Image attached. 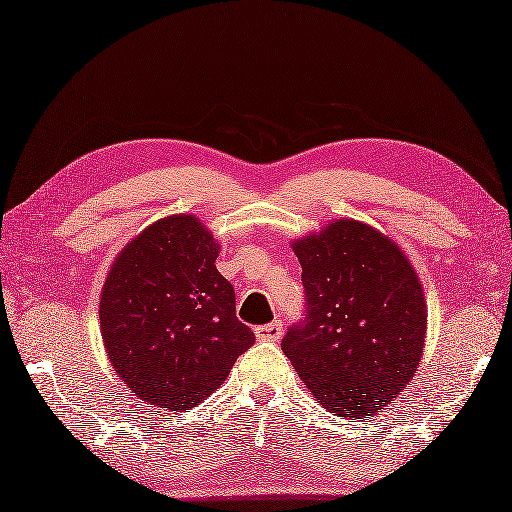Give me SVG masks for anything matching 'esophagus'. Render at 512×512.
<instances>
[{
    "label": "esophagus",
    "instance_id": "1",
    "mask_svg": "<svg viewBox=\"0 0 512 512\" xmlns=\"http://www.w3.org/2000/svg\"><path fill=\"white\" fill-rule=\"evenodd\" d=\"M255 333H257V339H261V342H279V339L283 337V324L281 322H270V324L259 326Z\"/></svg>",
    "mask_w": 512,
    "mask_h": 512
}]
</instances>
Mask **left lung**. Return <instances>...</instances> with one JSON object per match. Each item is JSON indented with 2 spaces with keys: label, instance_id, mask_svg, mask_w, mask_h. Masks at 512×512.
<instances>
[{
  "label": "left lung",
  "instance_id": "1",
  "mask_svg": "<svg viewBox=\"0 0 512 512\" xmlns=\"http://www.w3.org/2000/svg\"><path fill=\"white\" fill-rule=\"evenodd\" d=\"M307 318L283 352L307 389L337 417L374 415L409 385L424 355L428 311L402 248L352 218L292 242Z\"/></svg>",
  "mask_w": 512,
  "mask_h": 512
}]
</instances>
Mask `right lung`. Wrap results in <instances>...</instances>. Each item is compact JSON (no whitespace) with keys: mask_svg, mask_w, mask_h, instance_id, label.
I'll use <instances>...</instances> for the list:
<instances>
[{"mask_svg":"<svg viewBox=\"0 0 512 512\" xmlns=\"http://www.w3.org/2000/svg\"><path fill=\"white\" fill-rule=\"evenodd\" d=\"M220 244L192 214L140 231L103 283L99 326L108 359L136 398L188 411L229 376L255 335L235 318Z\"/></svg>","mask_w":512,"mask_h":512,"instance_id":"right-lung-1","label":"right lung"}]
</instances>
